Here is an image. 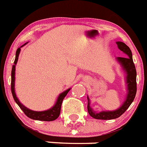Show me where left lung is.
<instances>
[{
  "label": "left lung",
  "mask_w": 147,
  "mask_h": 147,
  "mask_svg": "<svg viewBox=\"0 0 147 147\" xmlns=\"http://www.w3.org/2000/svg\"><path fill=\"white\" fill-rule=\"evenodd\" d=\"M117 45L120 51L124 52L127 56L119 57H117V60L121 63L123 69L126 71V83L128 86V95H127L126 99L123 105L119 109L113 111H102L99 113H96L92 111V108L90 106V101L89 98L88 104H87V110H88L89 114L97 119H113L119 117L123 113H125L131 104L134 101L137 92V82H136V69L133 62L132 54L131 51L129 49V46H127L124 42H117Z\"/></svg>",
  "instance_id": "left-lung-1"
}]
</instances>
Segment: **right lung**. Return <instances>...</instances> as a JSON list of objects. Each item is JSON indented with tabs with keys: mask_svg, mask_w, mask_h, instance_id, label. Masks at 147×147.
<instances>
[{
	"mask_svg": "<svg viewBox=\"0 0 147 147\" xmlns=\"http://www.w3.org/2000/svg\"><path fill=\"white\" fill-rule=\"evenodd\" d=\"M26 44V43H25ZM24 44V45H25ZM23 46V45H22ZM21 46V47H22ZM21 49L18 48L16 51V59L14 61V65L12 68V72H11V91H12V94H13V98H14L15 102H16L17 105L19 106V108L23 111L28 117L32 119H36V120H41V121H53L56 119L58 117L60 113V109H61V105H62V102L63 98H65L69 91L70 90V89H68L65 92H62L61 94L59 96L57 101L55 105L51 108V109L48 110V111H34L28 109L26 107H24L22 104H21V102L18 101L16 95L15 93V70H16V65L18 61V55L20 53Z\"/></svg>",
	"mask_w": 147,
	"mask_h": 147,
	"instance_id": "obj_1",
	"label": "right lung"
}]
</instances>
